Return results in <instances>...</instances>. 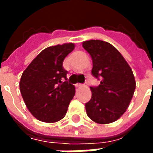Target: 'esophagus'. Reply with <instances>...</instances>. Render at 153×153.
<instances>
[{"label":"esophagus","mask_w":153,"mask_h":153,"mask_svg":"<svg viewBox=\"0 0 153 153\" xmlns=\"http://www.w3.org/2000/svg\"><path fill=\"white\" fill-rule=\"evenodd\" d=\"M83 86H85V85H84V84H81V83H76V84H75V87H76V88H80V87Z\"/></svg>","instance_id":"obj_1"}]
</instances>
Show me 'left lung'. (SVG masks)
Wrapping results in <instances>:
<instances>
[{
  "mask_svg": "<svg viewBox=\"0 0 153 153\" xmlns=\"http://www.w3.org/2000/svg\"><path fill=\"white\" fill-rule=\"evenodd\" d=\"M93 59L92 74L101 79L97 87H90L92 97L85 104L88 116L98 124L117 120L130 103L136 83L131 68L115 47L101 40L83 42Z\"/></svg>",
  "mask_w": 153,
  "mask_h": 153,
  "instance_id": "left-lung-1",
  "label": "left lung"
}]
</instances>
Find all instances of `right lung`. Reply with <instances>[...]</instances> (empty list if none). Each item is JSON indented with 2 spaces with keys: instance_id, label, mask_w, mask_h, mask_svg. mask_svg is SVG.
I'll return each mask as SVG.
<instances>
[{
  "instance_id": "right-lung-1",
  "label": "right lung",
  "mask_w": 153,
  "mask_h": 153,
  "mask_svg": "<svg viewBox=\"0 0 153 153\" xmlns=\"http://www.w3.org/2000/svg\"><path fill=\"white\" fill-rule=\"evenodd\" d=\"M74 43L49 47L42 51L22 74L19 89L28 111L41 121L54 123L66 114L75 88L67 81L64 59Z\"/></svg>"
}]
</instances>
